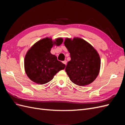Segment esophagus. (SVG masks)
<instances>
[{"instance_id":"34e87169","label":"esophagus","mask_w":125,"mask_h":125,"mask_svg":"<svg viewBox=\"0 0 125 125\" xmlns=\"http://www.w3.org/2000/svg\"><path fill=\"white\" fill-rule=\"evenodd\" d=\"M67 61L66 60L63 61V64H64L65 65H67Z\"/></svg>"}]
</instances>
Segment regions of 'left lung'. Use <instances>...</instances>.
Masks as SVG:
<instances>
[{
    "instance_id": "8db88e82",
    "label": "left lung",
    "mask_w": 125,
    "mask_h": 125,
    "mask_svg": "<svg viewBox=\"0 0 125 125\" xmlns=\"http://www.w3.org/2000/svg\"><path fill=\"white\" fill-rule=\"evenodd\" d=\"M64 44L70 54L71 60L65 68L71 81L84 86L92 83L99 75L101 60L98 52L84 39L65 38Z\"/></svg>"
}]
</instances>
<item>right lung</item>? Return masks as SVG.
I'll return each mask as SVG.
<instances>
[{
	"label": "right lung",
	"instance_id": "right-lung-1",
	"mask_svg": "<svg viewBox=\"0 0 125 125\" xmlns=\"http://www.w3.org/2000/svg\"><path fill=\"white\" fill-rule=\"evenodd\" d=\"M63 41L62 38L52 40L47 37L37 41L28 49L24 59V68L31 81L44 84L52 81L60 70L64 69L65 65L50 52L52 47L60 46Z\"/></svg>",
	"mask_w": 125,
	"mask_h": 125
}]
</instances>
